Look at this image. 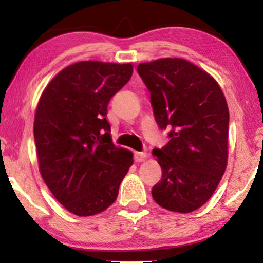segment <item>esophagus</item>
Wrapping results in <instances>:
<instances>
[{"mask_svg": "<svg viewBox=\"0 0 263 263\" xmlns=\"http://www.w3.org/2000/svg\"><path fill=\"white\" fill-rule=\"evenodd\" d=\"M146 157H147L146 152H135L134 153L135 161H143L146 159Z\"/></svg>", "mask_w": 263, "mask_h": 263, "instance_id": "1", "label": "esophagus"}]
</instances>
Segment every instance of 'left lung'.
<instances>
[{
	"mask_svg": "<svg viewBox=\"0 0 263 263\" xmlns=\"http://www.w3.org/2000/svg\"><path fill=\"white\" fill-rule=\"evenodd\" d=\"M138 73L158 125L170 130V141L152 151L163 170L152 196L165 210L189 213L210 200L228 164L224 93L210 74L182 59L141 63Z\"/></svg>",
	"mask_w": 263,
	"mask_h": 263,
	"instance_id": "left-lung-1",
	"label": "left lung"
}]
</instances>
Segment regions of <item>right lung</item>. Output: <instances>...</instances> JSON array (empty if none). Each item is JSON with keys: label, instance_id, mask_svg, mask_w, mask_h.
Instances as JSON below:
<instances>
[{"label": "right lung", "instance_id": "obj_1", "mask_svg": "<svg viewBox=\"0 0 263 263\" xmlns=\"http://www.w3.org/2000/svg\"><path fill=\"white\" fill-rule=\"evenodd\" d=\"M130 63L84 61L61 70L39 99L34 141L45 184L79 217L112 204L133 164L130 151L112 143L110 99L129 81Z\"/></svg>", "mask_w": 263, "mask_h": 263}]
</instances>
